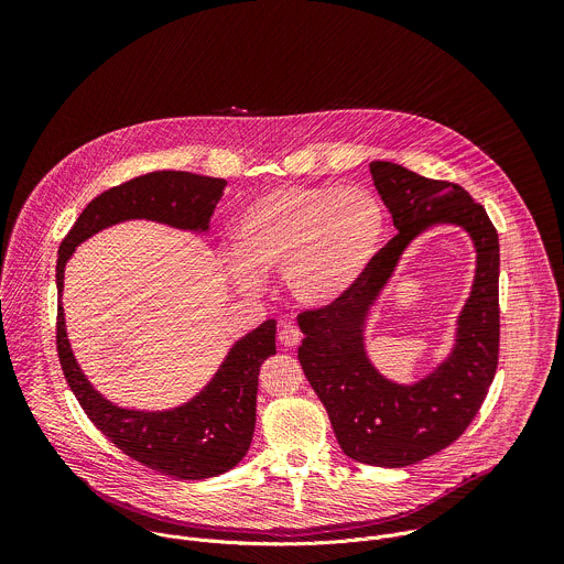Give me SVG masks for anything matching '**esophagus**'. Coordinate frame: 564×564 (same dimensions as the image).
Instances as JSON below:
<instances>
[{"label": "esophagus", "mask_w": 564, "mask_h": 564, "mask_svg": "<svg viewBox=\"0 0 564 564\" xmlns=\"http://www.w3.org/2000/svg\"><path fill=\"white\" fill-rule=\"evenodd\" d=\"M279 341H281V346H285V348L299 346V341H301V330H299V326H294V324H283L281 330H279Z\"/></svg>", "instance_id": "34e87169"}]
</instances>
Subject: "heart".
Wrapping results in <instances>:
<instances>
[{"instance_id": "heart-1", "label": "heart", "mask_w": 564, "mask_h": 564, "mask_svg": "<svg viewBox=\"0 0 564 564\" xmlns=\"http://www.w3.org/2000/svg\"><path fill=\"white\" fill-rule=\"evenodd\" d=\"M386 229V209L366 187L281 185L257 196L234 220L229 274L252 288L259 274L283 272L299 303L328 307L366 274Z\"/></svg>"}]
</instances>
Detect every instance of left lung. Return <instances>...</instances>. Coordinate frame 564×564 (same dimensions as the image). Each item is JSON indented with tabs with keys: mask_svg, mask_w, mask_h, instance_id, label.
Wrapping results in <instances>:
<instances>
[{
	"mask_svg": "<svg viewBox=\"0 0 564 564\" xmlns=\"http://www.w3.org/2000/svg\"><path fill=\"white\" fill-rule=\"evenodd\" d=\"M370 174L397 234L348 296L299 314V361L344 453L361 464L401 468L451 446L489 392L500 352V243L487 209L459 185L424 178L386 160L370 163ZM433 224L469 231L478 252L476 279L452 355L431 376L404 387L388 382L369 364L362 326L400 254Z\"/></svg>",
	"mask_w": 564,
	"mask_h": 564,
	"instance_id": "1",
	"label": "left lung"
}]
</instances>
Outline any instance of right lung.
Returning <instances> with one entry per match:
<instances>
[{"instance_id": "add662e5", "label": "right lung", "mask_w": 564, "mask_h": 564, "mask_svg": "<svg viewBox=\"0 0 564 564\" xmlns=\"http://www.w3.org/2000/svg\"><path fill=\"white\" fill-rule=\"evenodd\" d=\"M223 178L189 172H151L102 192L77 216L57 252V357L68 388L94 426L131 459L176 479H205L246 457L257 424L261 364L276 352V321L268 318L238 339L214 379L172 411H129L111 404L79 370L64 326V268L75 248L122 220L147 218L178 229L207 231L225 189Z\"/></svg>"}]
</instances>
